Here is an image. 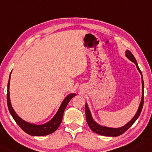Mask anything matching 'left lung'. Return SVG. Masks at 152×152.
<instances>
[{"instance_id":"left-lung-1","label":"left lung","mask_w":152,"mask_h":152,"mask_svg":"<svg viewBox=\"0 0 152 152\" xmlns=\"http://www.w3.org/2000/svg\"><path fill=\"white\" fill-rule=\"evenodd\" d=\"M125 56L128 59L130 60L132 62L135 63V65L137 67L138 72H140L141 78H142V98H141V100L139 104V107H138V109L137 110V112L135 114L133 118H132L130 121L128 122V123L125 125L123 127H117V128H114V127H106V126H103L101 125H99V124L97 123L94 118H92V116H91V112L89 110V108L88 105H87V103L86 102L85 103V115H86V119L87 124H88L89 127H90V129L92 130L94 132L96 133L99 135L102 136H113V137H115V136H118L121 135L122 134H123L124 132L127 131V130L129 129V128L131 127V126L133 125V124L135 123V121L138 119V117H139L141 111H142V107H143V102H144V82H143V78H142V72L138 67L137 61L135 58V57L134 56V55L132 54V52L129 50H126L125 52Z\"/></svg>"}]
</instances>
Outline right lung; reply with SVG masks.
<instances>
[{
  "mask_svg": "<svg viewBox=\"0 0 152 152\" xmlns=\"http://www.w3.org/2000/svg\"><path fill=\"white\" fill-rule=\"evenodd\" d=\"M12 73V72H11ZM11 73H10L9 81H8L7 85V102L8 109L10 114L13 117V118L16 123L20 126V127L25 132L29 134L31 136H46L54 132L61 125L62 120H63V113L65 111L67 104L69 103V100L72 98L76 96V94L72 93L68 94L63 100L62 103L60 106L58 110L56 113L54 117L47 123L41 125H36L34 123H28V122L24 121L22 119L18 114H16L14 109L12 107L11 101H10V77H11Z\"/></svg>",
  "mask_w": 152,
  "mask_h": 152,
  "instance_id": "right-lung-1",
  "label": "right lung"
}]
</instances>
